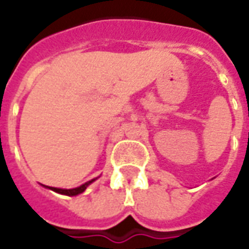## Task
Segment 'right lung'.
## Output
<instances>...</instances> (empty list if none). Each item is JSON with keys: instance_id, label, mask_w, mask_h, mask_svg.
<instances>
[{"instance_id": "1", "label": "right lung", "mask_w": 249, "mask_h": 249, "mask_svg": "<svg viewBox=\"0 0 249 249\" xmlns=\"http://www.w3.org/2000/svg\"><path fill=\"white\" fill-rule=\"evenodd\" d=\"M94 180H96V178H93V180H90V181L82 184V185H80V187L71 188V189H62V188H54V187H46V188H49V189H52V191H54V192L57 193L66 195V196H76V195H80V193L84 192V191L88 188V185H89V184H92ZM44 187H45V185H44Z\"/></svg>"}]
</instances>
